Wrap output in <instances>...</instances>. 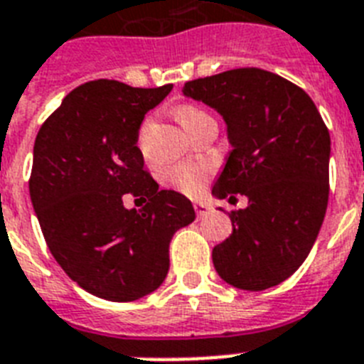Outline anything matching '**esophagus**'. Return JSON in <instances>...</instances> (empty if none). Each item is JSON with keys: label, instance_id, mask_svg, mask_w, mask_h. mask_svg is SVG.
Returning <instances> with one entry per match:
<instances>
[{"label": "esophagus", "instance_id": "1", "mask_svg": "<svg viewBox=\"0 0 364 364\" xmlns=\"http://www.w3.org/2000/svg\"><path fill=\"white\" fill-rule=\"evenodd\" d=\"M194 211H196V215L198 217H205L210 215L211 208L208 204H194Z\"/></svg>", "mask_w": 364, "mask_h": 364}]
</instances>
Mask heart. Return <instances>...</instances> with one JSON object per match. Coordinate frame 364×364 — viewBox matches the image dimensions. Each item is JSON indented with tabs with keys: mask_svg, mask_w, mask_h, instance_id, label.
Here are the masks:
<instances>
[{
	"mask_svg": "<svg viewBox=\"0 0 364 364\" xmlns=\"http://www.w3.org/2000/svg\"><path fill=\"white\" fill-rule=\"evenodd\" d=\"M176 117L187 130V134L196 130L202 122L211 121L210 113H205L198 105H181L177 107ZM208 177H210V168L204 164L173 166V168H168L164 173L166 183L187 196H198L204 191Z\"/></svg>",
	"mask_w": 364,
	"mask_h": 364,
	"instance_id": "obj_1",
	"label": "heart"
}]
</instances>
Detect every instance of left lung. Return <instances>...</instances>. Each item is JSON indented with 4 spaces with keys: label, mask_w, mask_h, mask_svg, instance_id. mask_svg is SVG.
Returning <instances> with one entry per match:
<instances>
[{
    "label": "left lung",
    "mask_w": 364,
    "mask_h": 364,
    "mask_svg": "<svg viewBox=\"0 0 364 364\" xmlns=\"http://www.w3.org/2000/svg\"><path fill=\"white\" fill-rule=\"evenodd\" d=\"M183 94L227 121L234 149L213 194L249 200L230 211L232 234L213 247L217 274L243 291L285 282L310 253L327 211L331 136L314 100L260 68L194 79Z\"/></svg>",
    "instance_id": "obj_1"
}]
</instances>
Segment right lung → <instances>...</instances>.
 Masks as SVG:
<instances>
[{"label": "right lung", "mask_w": 364, "mask_h": 364, "mask_svg": "<svg viewBox=\"0 0 364 364\" xmlns=\"http://www.w3.org/2000/svg\"><path fill=\"white\" fill-rule=\"evenodd\" d=\"M170 90L85 82L37 132L30 196L45 242L79 287L111 302L159 289L171 236L196 217L183 194L159 191L137 147L143 117ZM126 193L146 205L126 210Z\"/></svg>", "instance_id": "obj_1"}]
</instances>
